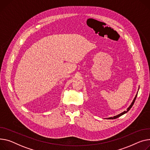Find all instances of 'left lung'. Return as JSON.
Listing matches in <instances>:
<instances>
[{
	"instance_id": "left-lung-1",
	"label": "left lung",
	"mask_w": 150,
	"mask_h": 150,
	"mask_svg": "<svg viewBox=\"0 0 150 150\" xmlns=\"http://www.w3.org/2000/svg\"><path fill=\"white\" fill-rule=\"evenodd\" d=\"M137 95V94L136 95V96H135V97H134V99H133V101H132V104H130V105H129V107L127 108V110H125V111H124L122 113H120V114H119V115H116V116H113V117H108L107 119H116V118H117V117H120L121 116H122V115H124L125 113H127V112H128L129 110H130V108L132 107V106L133 105V104H134V101H135L136 99Z\"/></svg>"
}]
</instances>
